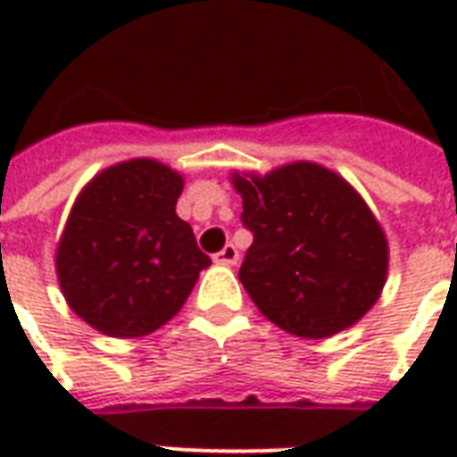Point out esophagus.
<instances>
[{
    "label": "esophagus",
    "instance_id": "34e87169",
    "mask_svg": "<svg viewBox=\"0 0 457 457\" xmlns=\"http://www.w3.org/2000/svg\"><path fill=\"white\" fill-rule=\"evenodd\" d=\"M215 262H218V264H225V267H235L239 262L237 247H235V245H225V247L215 254Z\"/></svg>",
    "mask_w": 457,
    "mask_h": 457
}]
</instances>
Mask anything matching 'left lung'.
<instances>
[{
  "label": "left lung",
  "instance_id": "1",
  "mask_svg": "<svg viewBox=\"0 0 457 457\" xmlns=\"http://www.w3.org/2000/svg\"><path fill=\"white\" fill-rule=\"evenodd\" d=\"M252 247L239 281L264 316L298 337L336 336L377 303L389 247L360 193L336 170L296 161L235 173Z\"/></svg>",
  "mask_w": 457,
  "mask_h": 457
}]
</instances>
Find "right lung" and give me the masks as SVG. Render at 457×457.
Wrapping results in <instances>:
<instances>
[{"label": "right lung", "instance_id": "add662e5", "mask_svg": "<svg viewBox=\"0 0 457 457\" xmlns=\"http://www.w3.org/2000/svg\"><path fill=\"white\" fill-rule=\"evenodd\" d=\"M180 173L154 159L97 173L75 200L55 249L68 306L112 337L149 336L179 313L210 267L176 215Z\"/></svg>", "mask_w": 457, "mask_h": 457}]
</instances>
